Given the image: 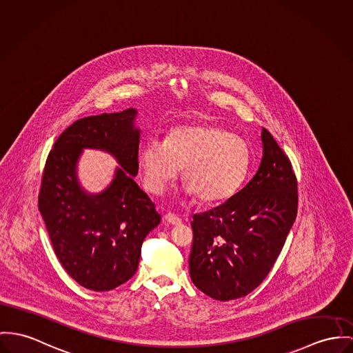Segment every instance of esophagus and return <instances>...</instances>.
Wrapping results in <instances>:
<instances>
[{
    "instance_id": "1",
    "label": "esophagus",
    "mask_w": 353,
    "mask_h": 353,
    "mask_svg": "<svg viewBox=\"0 0 353 353\" xmlns=\"http://www.w3.org/2000/svg\"><path fill=\"white\" fill-rule=\"evenodd\" d=\"M165 220H166L168 223L173 224V225H179V224L183 223V219H181V217H179L177 215H174V214H170V212H168V214L165 215Z\"/></svg>"
}]
</instances>
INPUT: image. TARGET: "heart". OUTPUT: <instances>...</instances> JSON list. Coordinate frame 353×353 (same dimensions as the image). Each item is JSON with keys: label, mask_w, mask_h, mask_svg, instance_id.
I'll list each match as a JSON object with an SVG mask.
<instances>
[{"label": "heart", "mask_w": 353, "mask_h": 353, "mask_svg": "<svg viewBox=\"0 0 353 353\" xmlns=\"http://www.w3.org/2000/svg\"><path fill=\"white\" fill-rule=\"evenodd\" d=\"M250 163L243 137L207 123L176 126L165 141L150 138L139 152L142 180L152 193H163L181 168L185 192L205 203L231 197L243 184Z\"/></svg>", "instance_id": "1"}]
</instances>
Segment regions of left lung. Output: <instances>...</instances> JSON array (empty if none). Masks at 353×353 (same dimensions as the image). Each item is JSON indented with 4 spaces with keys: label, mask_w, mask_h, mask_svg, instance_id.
Listing matches in <instances>:
<instances>
[{
    "label": "left lung",
    "mask_w": 353,
    "mask_h": 353,
    "mask_svg": "<svg viewBox=\"0 0 353 353\" xmlns=\"http://www.w3.org/2000/svg\"><path fill=\"white\" fill-rule=\"evenodd\" d=\"M263 157L247 185L215 208L193 215L190 279L217 301L241 299L272 269L297 216L299 190L292 163L269 130Z\"/></svg>",
    "instance_id": "1"
}]
</instances>
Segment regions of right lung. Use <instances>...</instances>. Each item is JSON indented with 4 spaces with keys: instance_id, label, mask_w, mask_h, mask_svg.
<instances>
[{
    "instance_id": "obj_1",
    "label": "right lung",
    "mask_w": 353,
    "mask_h": 353,
    "mask_svg": "<svg viewBox=\"0 0 353 353\" xmlns=\"http://www.w3.org/2000/svg\"><path fill=\"white\" fill-rule=\"evenodd\" d=\"M136 110L81 118L51 149L39 192L54 254L64 270L94 292L112 290L137 272L145 236L161 221L149 196L137 185L139 130ZM83 147L112 152L124 168L105 192L88 196L79 188L74 165Z\"/></svg>"
}]
</instances>
